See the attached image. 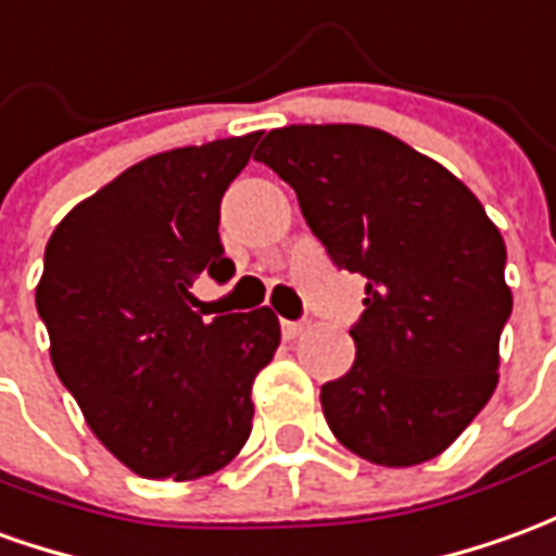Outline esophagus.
<instances>
[{"instance_id":"34e87169","label":"esophagus","mask_w":556,"mask_h":556,"mask_svg":"<svg viewBox=\"0 0 556 556\" xmlns=\"http://www.w3.org/2000/svg\"><path fill=\"white\" fill-rule=\"evenodd\" d=\"M279 328H282V337H286V340H294V337L306 328V321H289V318H282Z\"/></svg>"}]
</instances>
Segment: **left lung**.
<instances>
[{"instance_id":"8db88e82","label":"left lung","mask_w":556,"mask_h":556,"mask_svg":"<svg viewBox=\"0 0 556 556\" xmlns=\"http://www.w3.org/2000/svg\"><path fill=\"white\" fill-rule=\"evenodd\" d=\"M255 162L294 189L333 265L367 279L355 364L321 386L333 437L379 467L445 452L494 394L511 316L506 243L479 198L370 126L274 129Z\"/></svg>"}]
</instances>
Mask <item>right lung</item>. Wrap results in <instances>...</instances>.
Here are the masks:
<instances>
[{
    "label": "right lung",
    "mask_w": 556,
    "mask_h": 556,
    "mask_svg": "<svg viewBox=\"0 0 556 556\" xmlns=\"http://www.w3.org/2000/svg\"><path fill=\"white\" fill-rule=\"evenodd\" d=\"M255 135L131 165L80 201L45 250L35 306L60 382L116 460L143 479L223 469L250 440L252 379L274 358L270 306L204 321L198 274L235 277L219 243L225 189Z\"/></svg>",
    "instance_id": "obj_1"
}]
</instances>
